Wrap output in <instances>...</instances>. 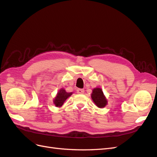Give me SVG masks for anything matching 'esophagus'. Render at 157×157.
<instances>
[{"label":"esophagus","instance_id":"34e87169","mask_svg":"<svg viewBox=\"0 0 157 157\" xmlns=\"http://www.w3.org/2000/svg\"><path fill=\"white\" fill-rule=\"evenodd\" d=\"M77 92L78 94H84V89H80V88H78V89H77Z\"/></svg>","mask_w":157,"mask_h":157}]
</instances>
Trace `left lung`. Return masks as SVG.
<instances>
[{"instance_id": "1", "label": "left lung", "mask_w": 157, "mask_h": 157, "mask_svg": "<svg viewBox=\"0 0 157 157\" xmlns=\"http://www.w3.org/2000/svg\"><path fill=\"white\" fill-rule=\"evenodd\" d=\"M91 96L92 100L98 107L102 108L107 105V101L105 96L103 95V92L101 88H94Z\"/></svg>"}]
</instances>
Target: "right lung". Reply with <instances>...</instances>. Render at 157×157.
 <instances>
[{"mask_svg": "<svg viewBox=\"0 0 157 157\" xmlns=\"http://www.w3.org/2000/svg\"><path fill=\"white\" fill-rule=\"evenodd\" d=\"M72 95V92H67L65 90L62 89L60 90L58 95L56 97L55 99L54 100V103L56 107H61L62 106L64 101L67 99L69 96Z\"/></svg>", "mask_w": 157, "mask_h": 157, "instance_id": "1", "label": "right lung"}]
</instances>
